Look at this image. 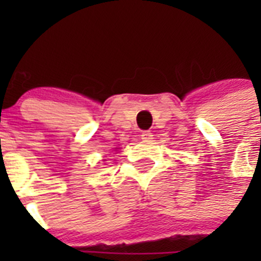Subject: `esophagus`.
Here are the masks:
<instances>
[{
  "label": "esophagus",
  "mask_w": 261,
  "mask_h": 261,
  "mask_svg": "<svg viewBox=\"0 0 261 261\" xmlns=\"http://www.w3.org/2000/svg\"><path fill=\"white\" fill-rule=\"evenodd\" d=\"M141 138L144 141H150L151 138H153V133H151L150 130H145V132H142Z\"/></svg>",
  "instance_id": "1"
}]
</instances>
